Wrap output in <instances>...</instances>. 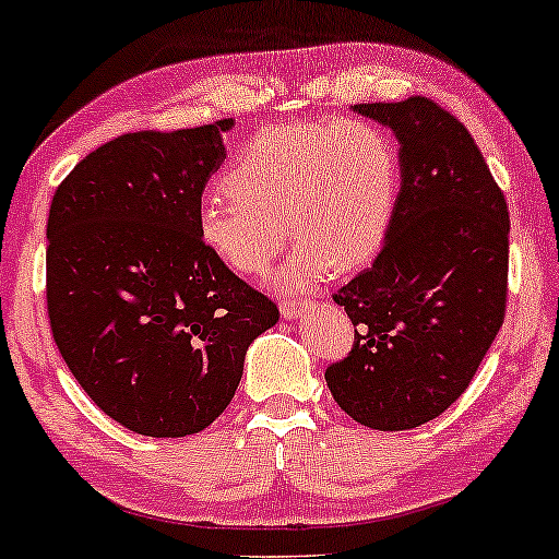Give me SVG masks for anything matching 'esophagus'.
I'll return each instance as SVG.
<instances>
[{"instance_id": "1", "label": "esophagus", "mask_w": 559, "mask_h": 559, "mask_svg": "<svg viewBox=\"0 0 559 559\" xmlns=\"http://www.w3.org/2000/svg\"><path fill=\"white\" fill-rule=\"evenodd\" d=\"M307 305H310V299H299V297H288L281 301V316L284 318H297L301 310H307Z\"/></svg>"}]
</instances>
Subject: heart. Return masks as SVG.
Wrapping results in <instances>:
<instances>
[{
  "label": "heart",
  "mask_w": 559,
  "mask_h": 559,
  "mask_svg": "<svg viewBox=\"0 0 559 559\" xmlns=\"http://www.w3.org/2000/svg\"><path fill=\"white\" fill-rule=\"evenodd\" d=\"M400 181V150L373 120L271 126L243 144L226 189L202 197L199 239L234 273L262 275L292 230L299 243L278 284L305 286L329 267L355 271L381 252Z\"/></svg>",
  "instance_id": "b5f03b06"
}]
</instances>
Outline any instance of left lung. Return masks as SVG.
I'll return each mask as SVG.
<instances>
[{
  "mask_svg": "<svg viewBox=\"0 0 559 559\" xmlns=\"http://www.w3.org/2000/svg\"><path fill=\"white\" fill-rule=\"evenodd\" d=\"M355 110L400 139L402 189L376 262L333 294L355 344L325 383L360 426L407 431L463 396L502 329L510 213L467 128L433 99Z\"/></svg>",
  "mask_w": 559,
  "mask_h": 559,
  "instance_id": "obj_1",
  "label": "left lung"
}]
</instances>
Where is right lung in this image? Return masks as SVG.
Listing matches in <instances>:
<instances>
[{
  "mask_svg": "<svg viewBox=\"0 0 559 559\" xmlns=\"http://www.w3.org/2000/svg\"><path fill=\"white\" fill-rule=\"evenodd\" d=\"M234 118L136 131L86 155L47 221V312L62 360L128 431L178 439L234 400L273 299L204 247L197 207Z\"/></svg>",
  "mask_w": 559,
  "mask_h": 559,
  "instance_id": "1",
  "label": "right lung"
}]
</instances>
